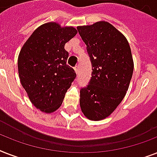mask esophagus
<instances>
[{"mask_svg":"<svg viewBox=\"0 0 157 157\" xmlns=\"http://www.w3.org/2000/svg\"><path fill=\"white\" fill-rule=\"evenodd\" d=\"M74 70H75V71H76V74L78 73L79 66H76V67H74Z\"/></svg>","mask_w":157,"mask_h":157,"instance_id":"1","label":"esophagus"}]
</instances>
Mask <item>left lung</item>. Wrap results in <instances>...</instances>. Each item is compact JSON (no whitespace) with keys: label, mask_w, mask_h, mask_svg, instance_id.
Listing matches in <instances>:
<instances>
[{"label":"left lung","mask_w":157,"mask_h":157,"mask_svg":"<svg viewBox=\"0 0 157 157\" xmlns=\"http://www.w3.org/2000/svg\"><path fill=\"white\" fill-rule=\"evenodd\" d=\"M92 63L88 86L80 91V106L91 121L107 118L121 103L129 89L134 60L128 40L108 22L78 26Z\"/></svg>","instance_id":"left-lung-1"}]
</instances>
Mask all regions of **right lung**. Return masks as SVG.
<instances>
[{
    "label": "right lung",
    "mask_w": 157,
    "mask_h": 157,
    "mask_svg": "<svg viewBox=\"0 0 157 157\" xmlns=\"http://www.w3.org/2000/svg\"><path fill=\"white\" fill-rule=\"evenodd\" d=\"M73 27L49 22L38 27L21 49L18 58L20 82L31 103L45 113H52L63 103L76 72L67 64L64 49L76 35Z\"/></svg>",
    "instance_id": "1"
}]
</instances>
